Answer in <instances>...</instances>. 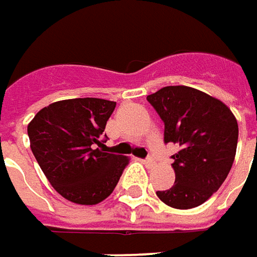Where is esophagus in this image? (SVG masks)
<instances>
[{
    "instance_id": "esophagus-1",
    "label": "esophagus",
    "mask_w": 257,
    "mask_h": 257,
    "mask_svg": "<svg viewBox=\"0 0 257 257\" xmlns=\"http://www.w3.org/2000/svg\"><path fill=\"white\" fill-rule=\"evenodd\" d=\"M143 163L147 165V167H153V165H156V160L151 156H149L146 160H143Z\"/></svg>"
}]
</instances>
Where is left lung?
I'll list each match as a JSON object with an SVG mask.
<instances>
[{"mask_svg": "<svg viewBox=\"0 0 257 257\" xmlns=\"http://www.w3.org/2000/svg\"><path fill=\"white\" fill-rule=\"evenodd\" d=\"M164 121V143L180 146L171 158L175 182L157 191L164 204L189 209L212 197L232 168L237 121L228 106L188 86H167L147 96Z\"/></svg>", "mask_w": 257, "mask_h": 257, "instance_id": "8db88e82", "label": "left lung"}]
</instances>
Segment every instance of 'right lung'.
<instances>
[{
	"label": "right lung",
	"instance_id": "1",
	"mask_svg": "<svg viewBox=\"0 0 257 257\" xmlns=\"http://www.w3.org/2000/svg\"><path fill=\"white\" fill-rule=\"evenodd\" d=\"M116 101L84 97L55 101L28 124L31 150L53 188L80 205L113 192L128 158L103 150L106 123Z\"/></svg>",
	"mask_w": 257,
	"mask_h": 257
}]
</instances>
